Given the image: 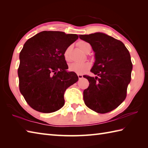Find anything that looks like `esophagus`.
<instances>
[{
  "label": "esophagus",
  "instance_id": "obj_1",
  "mask_svg": "<svg viewBox=\"0 0 148 148\" xmlns=\"http://www.w3.org/2000/svg\"><path fill=\"white\" fill-rule=\"evenodd\" d=\"M77 76H78V78H79V79H82V78L83 77V76L82 74H77Z\"/></svg>",
  "mask_w": 148,
  "mask_h": 148
}]
</instances>
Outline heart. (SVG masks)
<instances>
[{
  "label": "heart",
  "instance_id": "obj_1",
  "mask_svg": "<svg viewBox=\"0 0 148 148\" xmlns=\"http://www.w3.org/2000/svg\"><path fill=\"white\" fill-rule=\"evenodd\" d=\"M77 46L81 51L84 53H87L91 50V46L89 43L87 42L81 40L77 43ZM70 49L71 47H69L65 50L64 53V57L65 60V61L70 62ZM91 67V64L90 62H74L72 64H70L69 66V70L72 72H76L78 74H84L86 72L88 69Z\"/></svg>",
  "mask_w": 148,
  "mask_h": 148
}]
</instances>
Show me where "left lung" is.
Masks as SVG:
<instances>
[{
    "label": "left lung",
    "mask_w": 148,
    "mask_h": 148,
    "mask_svg": "<svg viewBox=\"0 0 148 148\" xmlns=\"http://www.w3.org/2000/svg\"><path fill=\"white\" fill-rule=\"evenodd\" d=\"M79 38L90 44L95 58L90 71L97 76H83L90 83L83 92L84 103L100 114L109 112L127 97L132 70L130 53L120 40L102 32L80 35Z\"/></svg>",
    "instance_id": "obj_1"
}]
</instances>
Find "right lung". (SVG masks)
Returning a JSON list of instances; mask_svg holds the SVG:
<instances>
[{
    "label": "right lung",
    "instance_id": "1",
    "mask_svg": "<svg viewBox=\"0 0 148 148\" xmlns=\"http://www.w3.org/2000/svg\"><path fill=\"white\" fill-rule=\"evenodd\" d=\"M78 39L76 34L42 31L28 39L20 53L18 69L22 95L36 111L49 113L64 105V93L78 81L68 72L64 53Z\"/></svg>",
    "mask_w": 148,
    "mask_h": 148
}]
</instances>
